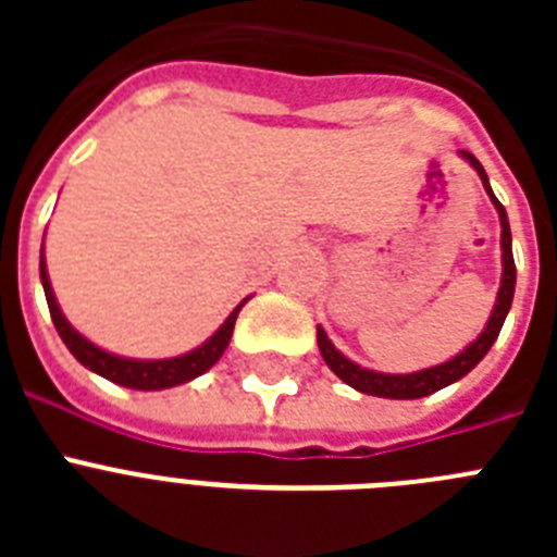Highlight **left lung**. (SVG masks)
Instances as JSON below:
<instances>
[{
  "instance_id": "obj_1",
  "label": "left lung",
  "mask_w": 557,
  "mask_h": 557,
  "mask_svg": "<svg viewBox=\"0 0 557 557\" xmlns=\"http://www.w3.org/2000/svg\"><path fill=\"white\" fill-rule=\"evenodd\" d=\"M460 156L469 161L471 166L476 170L480 175L482 186L488 191L491 203L496 206L499 211V225H502V284H499V293H496V304H494V312H491L488 323L482 329L480 337L471 343V346L462 348L457 357H451L449 362H441V366H432L424 368V371H416V373H379V371H368V368L357 366L346 354H339L334 348L332 339L326 337L321 326H318V348H321L323 359H326V366L337 373L346 385H351L354 391L359 393H368V396H379V398H424L430 393H437L441 387L451 385L457 379H462L471 368L480 362L485 354L491 351V346L496 343L502 332V323L508 318L510 312V304H513V289H516V264H513V248H510V223H508V211L505 206L496 200V195L491 191L488 184V175L482 170L480 161L471 156L469 150H460Z\"/></svg>"
}]
</instances>
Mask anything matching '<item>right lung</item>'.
<instances>
[{
	"mask_svg": "<svg viewBox=\"0 0 557 557\" xmlns=\"http://www.w3.org/2000/svg\"><path fill=\"white\" fill-rule=\"evenodd\" d=\"M41 284H44V295H47L52 323H55L58 334H61V339L66 343L69 351L75 354L77 362L86 366L88 371L106 376L108 382H113V385L133 387V391H164V387L184 385V382H191L195 376L209 371V368L223 357L225 348H228L231 334H234L236 314H239V309H243L245 301H248V298H245V301L239 304L228 318H225L223 326L211 334L203 346L191 348L189 354H181V357H170V359H131V357H116V354L102 351L100 346H95L91 339L83 337V334L77 332L66 318H63L61 307H58L55 301V293H52V284H49L44 253H41Z\"/></svg>",
	"mask_w": 557,
	"mask_h": 557,
	"instance_id": "right-lung-1",
	"label": "right lung"
}]
</instances>
